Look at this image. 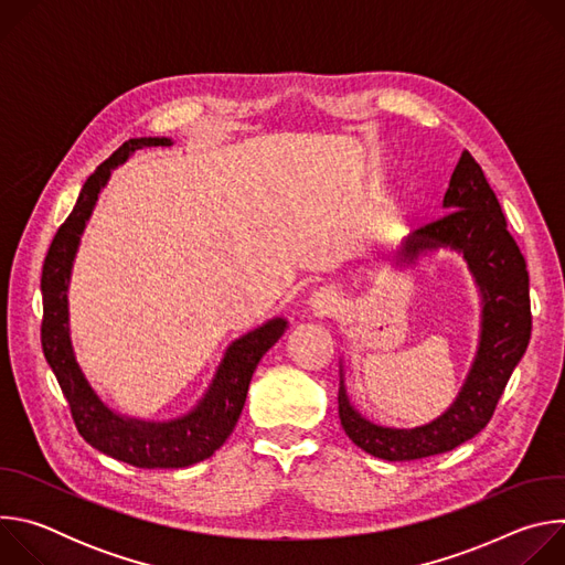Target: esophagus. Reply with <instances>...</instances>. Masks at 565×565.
Returning <instances> with one entry per match:
<instances>
[{"label": "esophagus", "instance_id": "obj_1", "mask_svg": "<svg viewBox=\"0 0 565 565\" xmlns=\"http://www.w3.org/2000/svg\"><path fill=\"white\" fill-rule=\"evenodd\" d=\"M340 303H342V297H340V292L333 290V288H319V290H315V292L310 295V299H308V306H310V310H312L317 317H327V315L338 312Z\"/></svg>", "mask_w": 565, "mask_h": 565}]
</instances>
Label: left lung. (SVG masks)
I'll return each instance as SVG.
<instances>
[{
  "mask_svg": "<svg viewBox=\"0 0 565 565\" xmlns=\"http://www.w3.org/2000/svg\"><path fill=\"white\" fill-rule=\"evenodd\" d=\"M443 212L416 230L395 253L397 264H416L425 253L449 248L467 262L480 290V338L476 358L451 407L414 429L380 427L366 420L347 395L340 371V420L347 436L384 460H416L451 451L492 420L499 397L521 362L532 333L530 277L525 259L508 232L501 203L486 174L465 149L449 179Z\"/></svg>",
  "mask_w": 565,
  "mask_h": 565,
  "instance_id": "1",
  "label": "left lung"
}]
</instances>
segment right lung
Segmentation results:
<instances>
[{"mask_svg": "<svg viewBox=\"0 0 565 565\" xmlns=\"http://www.w3.org/2000/svg\"><path fill=\"white\" fill-rule=\"evenodd\" d=\"M172 138H129L87 179L73 212L60 225L42 268V351L68 402L73 423L98 451L142 469H177L210 458L232 434L259 360L284 335L288 321L275 317L234 340L199 405L181 418L153 423L120 416L109 409L79 369L68 329V279L73 259L98 194L111 170L142 147H170Z\"/></svg>", "mask_w": 565, "mask_h": 565, "instance_id": "add662e5", "label": "right lung"}]
</instances>
